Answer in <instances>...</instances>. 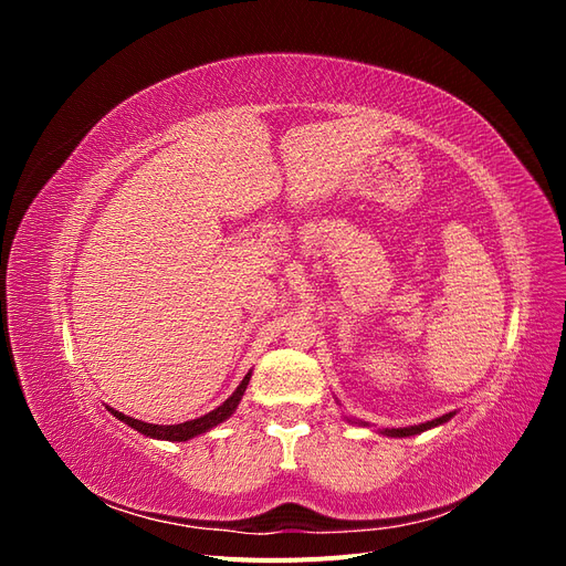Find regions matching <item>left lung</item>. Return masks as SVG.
Listing matches in <instances>:
<instances>
[{
	"label": "left lung",
	"instance_id": "left-lung-1",
	"mask_svg": "<svg viewBox=\"0 0 566 566\" xmlns=\"http://www.w3.org/2000/svg\"><path fill=\"white\" fill-rule=\"evenodd\" d=\"M451 416H441V418H434V420H427V422H420V424H413V427H397V430H382V434L387 437H413V434H420L424 430H432V427L447 422Z\"/></svg>",
	"mask_w": 566,
	"mask_h": 566
}]
</instances>
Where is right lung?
I'll return each instance as SVG.
<instances>
[{"mask_svg": "<svg viewBox=\"0 0 566 566\" xmlns=\"http://www.w3.org/2000/svg\"><path fill=\"white\" fill-rule=\"evenodd\" d=\"M248 382H250V373L245 375L243 382L235 387V391H233L231 397H229L224 403H221L219 408L210 410L208 416L196 418V420H188V422H181V424H150V422L134 420V418H129V416H125V413H117V410H113V408H111V410H113V416H115L117 420H123L125 424L134 427L136 432H142V434H146V437L167 439V441H188V439H193V437H198V434H202V432L212 430V427H217L219 422H224L227 418H231V413H233V410L238 408V403H241V399H243V394H245V389H248Z\"/></svg>", "mask_w": 566, "mask_h": 566, "instance_id": "obj_1", "label": "right lung"}]
</instances>
